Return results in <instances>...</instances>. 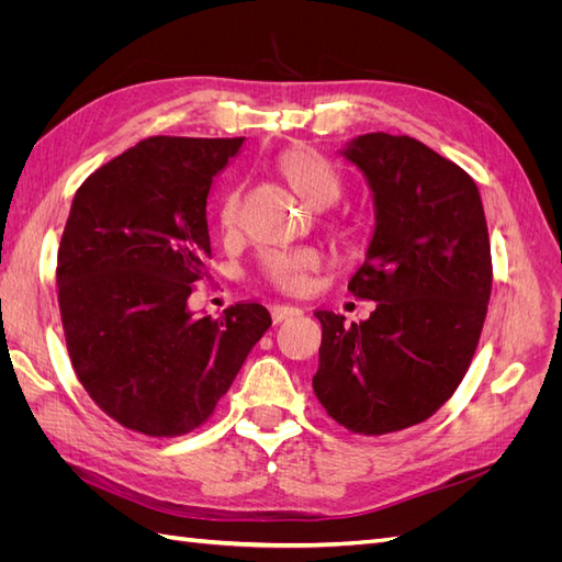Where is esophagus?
Wrapping results in <instances>:
<instances>
[{
    "instance_id": "34e87169",
    "label": "esophagus",
    "mask_w": 562,
    "mask_h": 562,
    "mask_svg": "<svg viewBox=\"0 0 562 562\" xmlns=\"http://www.w3.org/2000/svg\"><path fill=\"white\" fill-rule=\"evenodd\" d=\"M271 316H274V323H281V321H285V318L302 316V310H300V307H291V304H281V307L271 310Z\"/></svg>"
}]
</instances>
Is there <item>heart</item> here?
<instances>
[{"instance_id":"obj_1","label":"heart","mask_w":562,"mask_h":562,"mask_svg":"<svg viewBox=\"0 0 562 562\" xmlns=\"http://www.w3.org/2000/svg\"><path fill=\"white\" fill-rule=\"evenodd\" d=\"M279 171L288 184L314 209H328L342 196L345 182L337 168L310 147H293L279 157ZM220 227L234 232L239 227V194L232 192L220 206ZM349 236V229H342ZM321 265L316 250H269L265 252L260 271L265 281L279 291L297 293L307 283V274Z\"/></svg>"}]
</instances>
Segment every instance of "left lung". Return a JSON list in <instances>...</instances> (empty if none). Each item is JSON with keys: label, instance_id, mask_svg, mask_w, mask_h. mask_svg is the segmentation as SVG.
Returning <instances> with one entry per match:
<instances>
[{"label": "left lung", "instance_id": "left-lung-1", "mask_svg": "<svg viewBox=\"0 0 562 562\" xmlns=\"http://www.w3.org/2000/svg\"><path fill=\"white\" fill-rule=\"evenodd\" d=\"M375 206L366 262L349 281L370 318L316 312L314 394L353 434L429 419L467 375L492 288L490 236L471 176L407 135L366 133L339 149Z\"/></svg>", "mask_w": 562, "mask_h": 562}]
</instances>
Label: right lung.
Here are the masks:
<instances>
[{
  "label": "right lung",
  "mask_w": 562,
  "mask_h": 562,
  "mask_svg": "<svg viewBox=\"0 0 562 562\" xmlns=\"http://www.w3.org/2000/svg\"><path fill=\"white\" fill-rule=\"evenodd\" d=\"M244 138L155 135L91 173L58 248V304L81 386L103 413L145 436L206 422L271 326L262 304L194 316L206 279L213 178Z\"/></svg>",
  "instance_id": "add662e5"
}]
</instances>
